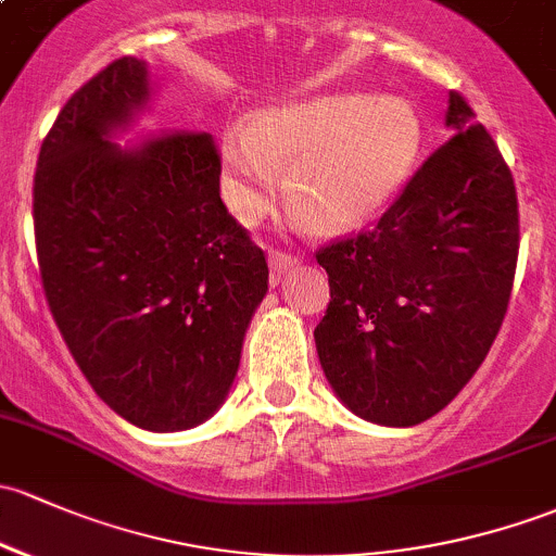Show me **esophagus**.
<instances>
[{
    "label": "esophagus",
    "instance_id": "obj_1",
    "mask_svg": "<svg viewBox=\"0 0 556 556\" xmlns=\"http://www.w3.org/2000/svg\"><path fill=\"white\" fill-rule=\"evenodd\" d=\"M267 262H270V276L273 280H278L283 273H289L291 267L300 265V260H296L291 252H283V249H270V256H267Z\"/></svg>",
    "mask_w": 556,
    "mask_h": 556
}]
</instances>
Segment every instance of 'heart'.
<instances>
[{"label": "heart", "mask_w": 556, "mask_h": 556, "mask_svg": "<svg viewBox=\"0 0 556 556\" xmlns=\"http://www.w3.org/2000/svg\"><path fill=\"white\" fill-rule=\"evenodd\" d=\"M419 118L397 98L331 92L254 113L223 137L232 212L254 219L289 164L291 204L324 230H355L390 204L419 153Z\"/></svg>", "instance_id": "obj_1"}]
</instances>
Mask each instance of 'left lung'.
<instances>
[{"label": "left lung", "mask_w": 556, "mask_h": 556, "mask_svg": "<svg viewBox=\"0 0 556 556\" xmlns=\"http://www.w3.org/2000/svg\"><path fill=\"white\" fill-rule=\"evenodd\" d=\"M443 142L374 230L315 252L328 273L315 348L361 419L414 427L443 410L504 324L519 252L511 172L458 92Z\"/></svg>", "instance_id": "8db88e82"}]
</instances>
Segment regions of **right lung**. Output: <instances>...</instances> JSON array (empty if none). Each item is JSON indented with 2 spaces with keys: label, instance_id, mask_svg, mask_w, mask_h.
<instances>
[{
  "label": "right lung",
  "instance_id": "add662e5",
  "mask_svg": "<svg viewBox=\"0 0 556 556\" xmlns=\"http://www.w3.org/2000/svg\"><path fill=\"white\" fill-rule=\"evenodd\" d=\"M148 94L137 58L71 94L41 142L34 236L50 313L98 397L135 427L180 432L228 395L267 262L219 199L212 135L109 140Z\"/></svg>",
  "mask_w": 556,
  "mask_h": 556
}]
</instances>
